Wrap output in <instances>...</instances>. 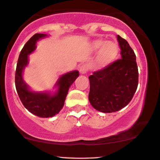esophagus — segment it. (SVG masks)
Returning <instances> with one entry per match:
<instances>
[{
  "mask_svg": "<svg viewBox=\"0 0 160 160\" xmlns=\"http://www.w3.org/2000/svg\"><path fill=\"white\" fill-rule=\"evenodd\" d=\"M88 71V66L86 65H82L80 67V74H86V72Z\"/></svg>",
  "mask_w": 160,
  "mask_h": 160,
  "instance_id": "34e87169",
  "label": "esophagus"
}]
</instances>
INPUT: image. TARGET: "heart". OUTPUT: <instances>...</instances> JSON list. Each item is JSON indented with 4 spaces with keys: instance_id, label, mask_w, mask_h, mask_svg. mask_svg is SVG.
<instances>
[{
    "instance_id": "b5f03b06",
    "label": "heart",
    "mask_w": 160,
    "mask_h": 160,
    "mask_svg": "<svg viewBox=\"0 0 160 160\" xmlns=\"http://www.w3.org/2000/svg\"><path fill=\"white\" fill-rule=\"evenodd\" d=\"M92 49L95 52L99 51L98 63L101 66H106L111 63L119 52V47L114 41L97 40L93 43Z\"/></svg>"
}]
</instances>
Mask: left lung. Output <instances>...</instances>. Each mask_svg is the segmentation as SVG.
I'll list each match as a JSON object with an SVG mask.
<instances>
[{"label": "left lung", "instance_id": "8db88e82", "mask_svg": "<svg viewBox=\"0 0 160 160\" xmlns=\"http://www.w3.org/2000/svg\"><path fill=\"white\" fill-rule=\"evenodd\" d=\"M121 49L118 59L89 77V100L103 113L118 111L131 102L138 84L136 56L126 40L117 35Z\"/></svg>", "mask_w": 160, "mask_h": 160}]
</instances>
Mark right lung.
Listing matches in <instances>:
<instances>
[{"label":"right lung","instance_id":"obj_1","mask_svg":"<svg viewBox=\"0 0 160 160\" xmlns=\"http://www.w3.org/2000/svg\"><path fill=\"white\" fill-rule=\"evenodd\" d=\"M46 37L47 34H35L28 40L20 52L15 76L16 91L22 103L33 114L44 118L52 117L61 111L69 87L79 76L78 71H74L60 77L56 84L58 90L53 95L49 92H37L29 89L22 78V72L28 64V55L36 49L37 41Z\"/></svg>","mask_w":160,"mask_h":160}]
</instances>
